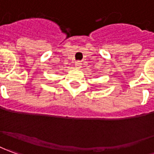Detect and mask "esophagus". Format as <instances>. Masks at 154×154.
<instances>
[{"label": "esophagus", "mask_w": 154, "mask_h": 154, "mask_svg": "<svg viewBox=\"0 0 154 154\" xmlns=\"http://www.w3.org/2000/svg\"><path fill=\"white\" fill-rule=\"evenodd\" d=\"M81 62L80 61H77V62H75V67L77 69H79V68H81Z\"/></svg>", "instance_id": "34e87169"}]
</instances>
